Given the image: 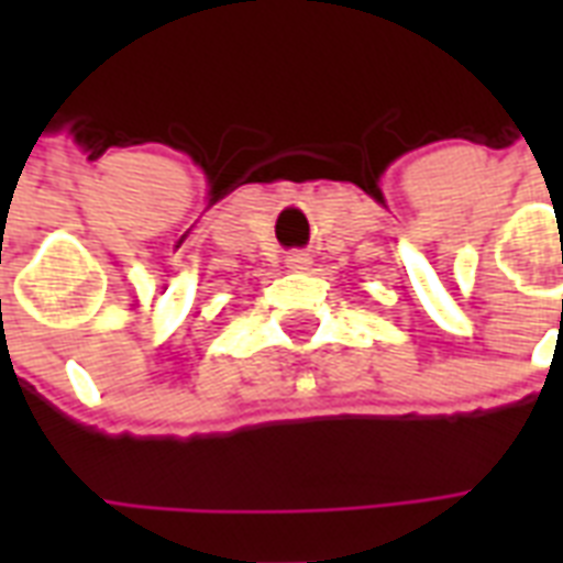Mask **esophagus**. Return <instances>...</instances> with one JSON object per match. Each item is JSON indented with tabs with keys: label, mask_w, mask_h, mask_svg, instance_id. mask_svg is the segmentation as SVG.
<instances>
[{
	"label": "esophagus",
	"mask_w": 563,
	"mask_h": 563,
	"mask_svg": "<svg viewBox=\"0 0 563 563\" xmlns=\"http://www.w3.org/2000/svg\"><path fill=\"white\" fill-rule=\"evenodd\" d=\"M286 265H289L291 272H307L309 265H312V256H309L307 251H291V254L286 256Z\"/></svg>",
	"instance_id": "1"
}]
</instances>
